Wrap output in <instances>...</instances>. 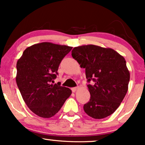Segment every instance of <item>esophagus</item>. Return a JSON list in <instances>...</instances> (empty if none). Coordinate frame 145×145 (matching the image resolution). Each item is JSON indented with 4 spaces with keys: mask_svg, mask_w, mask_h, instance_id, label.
<instances>
[{
    "mask_svg": "<svg viewBox=\"0 0 145 145\" xmlns=\"http://www.w3.org/2000/svg\"><path fill=\"white\" fill-rule=\"evenodd\" d=\"M78 89V87H74V88H72V89H71V91H72L73 93H75L76 91H77Z\"/></svg>",
    "mask_w": 145,
    "mask_h": 145,
    "instance_id": "34e87169",
    "label": "esophagus"
}]
</instances>
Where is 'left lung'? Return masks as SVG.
Listing matches in <instances>:
<instances>
[{
    "label": "left lung",
    "instance_id": "left-lung-1",
    "mask_svg": "<svg viewBox=\"0 0 145 145\" xmlns=\"http://www.w3.org/2000/svg\"><path fill=\"white\" fill-rule=\"evenodd\" d=\"M71 55L85 69L91 95L89 102L84 105L88 115L101 119L112 114L120 106L127 92L129 71L123 56L112 48L95 45L75 47Z\"/></svg>",
    "mask_w": 145,
    "mask_h": 145
}]
</instances>
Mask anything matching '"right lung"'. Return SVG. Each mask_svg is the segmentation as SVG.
Masks as SVG:
<instances>
[{
	"label": "right lung",
	"instance_id": "add662e5",
	"mask_svg": "<svg viewBox=\"0 0 145 145\" xmlns=\"http://www.w3.org/2000/svg\"><path fill=\"white\" fill-rule=\"evenodd\" d=\"M72 47L42 42L28 47L18 59L16 83L24 102L33 113L50 118L60 110L71 89L52 84L59 66Z\"/></svg>",
	"mask_w": 145,
	"mask_h": 145
}]
</instances>
